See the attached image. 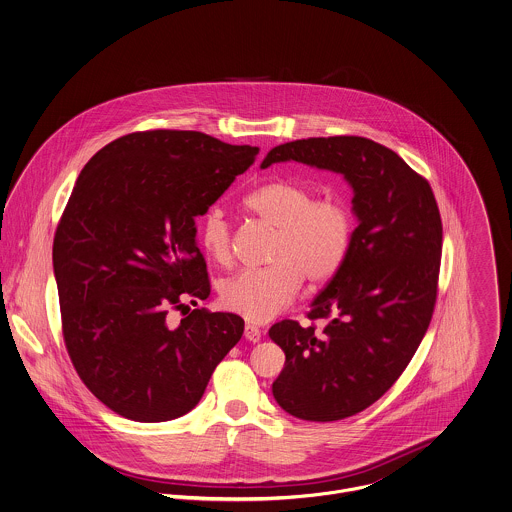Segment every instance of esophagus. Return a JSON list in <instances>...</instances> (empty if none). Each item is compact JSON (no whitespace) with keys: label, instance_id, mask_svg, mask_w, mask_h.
<instances>
[{"label":"esophagus","instance_id":"esophagus-1","mask_svg":"<svg viewBox=\"0 0 512 512\" xmlns=\"http://www.w3.org/2000/svg\"><path fill=\"white\" fill-rule=\"evenodd\" d=\"M244 338L250 340V342H258L262 338V330L258 326L248 323V325L244 326Z\"/></svg>","mask_w":512,"mask_h":512}]
</instances>
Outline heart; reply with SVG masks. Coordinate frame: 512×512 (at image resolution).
I'll return each instance as SVG.
<instances>
[{
  "instance_id": "1",
  "label": "heart",
  "mask_w": 512,
  "mask_h": 512,
  "mask_svg": "<svg viewBox=\"0 0 512 512\" xmlns=\"http://www.w3.org/2000/svg\"><path fill=\"white\" fill-rule=\"evenodd\" d=\"M244 205L276 229L266 254L270 266L225 279L219 297L227 311L264 323L295 299L301 279L319 285L336 276L352 246L354 211L344 197H315L313 189L285 180L252 189ZM199 242L217 264L233 260V225L221 207L201 217Z\"/></svg>"
}]
</instances>
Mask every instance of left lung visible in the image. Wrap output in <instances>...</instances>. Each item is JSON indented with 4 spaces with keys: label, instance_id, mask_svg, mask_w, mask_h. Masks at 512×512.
I'll use <instances>...</instances> for the list:
<instances>
[{
    "label": "left lung",
    "instance_id": "left-lung-1",
    "mask_svg": "<svg viewBox=\"0 0 512 512\" xmlns=\"http://www.w3.org/2000/svg\"><path fill=\"white\" fill-rule=\"evenodd\" d=\"M285 160L344 174L360 225L307 313L311 325L285 319L270 328L285 352L272 393L297 419L342 420L373 405L419 348L438 295L442 219L428 180L379 142L293 140L272 148L262 168Z\"/></svg>",
    "mask_w": 512,
    "mask_h": 512
}]
</instances>
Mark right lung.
I'll list each match as a JSON object with an SVG mask.
<instances>
[{
    "mask_svg": "<svg viewBox=\"0 0 512 512\" xmlns=\"http://www.w3.org/2000/svg\"><path fill=\"white\" fill-rule=\"evenodd\" d=\"M197 131H139L109 142L80 172L54 233L68 356L113 413L164 422L189 413L244 332L233 313L170 309L207 299L195 219L256 160Z\"/></svg>",
    "mask_w": 512,
    "mask_h": 512,
    "instance_id": "add662e5",
    "label": "right lung"
}]
</instances>
